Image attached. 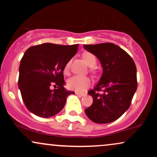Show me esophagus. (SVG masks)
Masks as SVG:
<instances>
[{
	"instance_id": "34e87169",
	"label": "esophagus",
	"mask_w": 157,
	"mask_h": 157,
	"mask_svg": "<svg viewBox=\"0 0 157 157\" xmlns=\"http://www.w3.org/2000/svg\"><path fill=\"white\" fill-rule=\"evenodd\" d=\"M75 94H76V95H77V96H79V97H83V96H85V95H86V94H83V93L76 92Z\"/></svg>"
}]
</instances>
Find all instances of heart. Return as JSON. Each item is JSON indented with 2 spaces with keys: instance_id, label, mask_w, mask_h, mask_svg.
Instances as JSON below:
<instances>
[{
  "instance_id": "obj_1",
  "label": "heart",
  "mask_w": 157,
  "mask_h": 157,
  "mask_svg": "<svg viewBox=\"0 0 157 157\" xmlns=\"http://www.w3.org/2000/svg\"><path fill=\"white\" fill-rule=\"evenodd\" d=\"M83 58L88 66L90 67H94L97 63V59L95 56L89 52H86L83 55ZM70 63L68 62L65 66L63 71L65 74H68L69 72ZM91 80L89 77L85 76H80V75H75L68 79L67 85L68 87L71 90L77 91V92H82L86 91L88 88L91 86Z\"/></svg>"
}]
</instances>
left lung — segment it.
<instances>
[{
	"mask_svg": "<svg viewBox=\"0 0 157 157\" xmlns=\"http://www.w3.org/2000/svg\"><path fill=\"white\" fill-rule=\"evenodd\" d=\"M83 47L96 56L102 67L100 81L88 92L93 103L85 112L94 122L109 123L130 107L137 89L136 65L127 52L111 43L83 45ZM100 90L102 94L98 93Z\"/></svg>",
	"mask_w": 157,
	"mask_h": 157,
	"instance_id": "obj_1",
	"label": "left lung"
}]
</instances>
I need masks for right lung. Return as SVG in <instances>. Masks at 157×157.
Wrapping results in <instances>:
<instances>
[{"instance_id": "right-lung-1", "label": "right lung", "mask_w": 157, "mask_h": 157, "mask_svg": "<svg viewBox=\"0 0 157 157\" xmlns=\"http://www.w3.org/2000/svg\"><path fill=\"white\" fill-rule=\"evenodd\" d=\"M78 44L63 46L50 43L29 48L21 60L18 87L27 109L40 117L55 116L63 109L74 91L66 90L63 69L76 55ZM53 83L58 86L52 90Z\"/></svg>"}]
</instances>
